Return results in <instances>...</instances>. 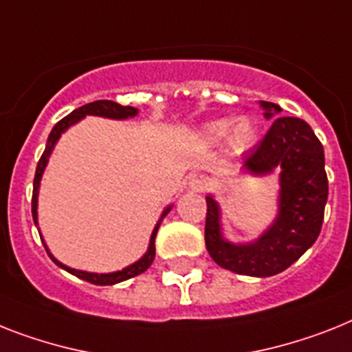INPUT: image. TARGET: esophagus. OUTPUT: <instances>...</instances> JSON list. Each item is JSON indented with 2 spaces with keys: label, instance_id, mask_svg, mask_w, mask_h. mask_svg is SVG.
Listing matches in <instances>:
<instances>
[{
  "label": "esophagus",
  "instance_id": "obj_1",
  "mask_svg": "<svg viewBox=\"0 0 352 352\" xmlns=\"http://www.w3.org/2000/svg\"><path fill=\"white\" fill-rule=\"evenodd\" d=\"M188 188L194 192H203L208 188V178L203 174H192L188 176Z\"/></svg>",
  "mask_w": 352,
  "mask_h": 352
}]
</instances>
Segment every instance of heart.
<instances>
[{"instance_id":"b5f03b06","label":"heart","mask_w":352,"mask_h":352,"mask_svg":"<svg viewBox=\"0 0 352 352\" xmlns=\"http://www.w3.org/2000/svg\"><path fill=\"white\" fill-rule=\"evenodd\" d=\"M228 130L231 131L230 133H228ZM203 133L210 142H219L228 135V149L235 155H239L254 144L255 136H257V127H255L254 120L248 117L237 118L234 120V124L230 118H217V120L208 122L207 126L203 127Z\"/></svg>"}]
</instances>
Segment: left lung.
<instances>
[{"mask_svg": "<svg viewBox=\"0 0 352 352\" xmlns=\"http://www.w3.org/2000/svg\"><path fill=\"white\" fill-rule=\"evenodd\" d=\"M264 118L283 111L274 102L261 100ZM324 147L309 124L295 117H278L257 147L243 160V170L252 176L278 173L277 216L250 243H232L223 235L221 208L207 196L205 245L221 268L248 277H272L304 255L320 234L327 201Z\"/></svg>", "mask_w": 352, "mask_h": 352, "instance_id": "obj_1", "label": "left lung"}]
</instances>
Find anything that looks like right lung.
Masks as SVG:
<instances>
[{"instance_id":"add662e5","label":"right lung","mask_w":352,"mask_h":352,"mask_svg":"<svg viewBox=\"0 0 352 352\" xmlns=\"http://www.w3.org/2000/svg\"><path fill=\"white\" fill-rule=\"evenodd\" d=\"M88 115H91V117L111 118V120H127V118L136 117V115H138V109H136V107H131V106H120V104L113 102V100H95V102H89V104H86V106L78 107V109H75V111L69 113L68 117H65L63 120H59L57 124H55L54 129H52V133H50V136H48V142H46L45 153H43V156H41L39 164H37L36 178H34V194H32V217H34V223H36V226H37V223H39L37 221V197H39L41 178H43V173H45L46 165H48V160H50V156H52V151H54L55 144L59 142V138L63 133H66L69 127L75 126L77 122H80L84 117H88ZM170 208H173V205H167V207L164 208V212H162V216H160L158 223H156L155 228H153V234H151L147 252H145V254L142 255L140 259L136 261V263L129 264V266L118 270V272H111V274H91V272H82V270L69 268V266H66V264H63L60 261L55 259L54 255H52L50 250H48V246H46L45 239H43V235H41V232H39V235H41V241H43V245H45L46 252H48V255H50L52 261H54V263L57 264L59 268L66 270L68 274L75 275V277H78V278H82V280H88V283H91V284H97V286H113V284H118V283H122V280H127V278L144 274L145 270L149 268L151 264H153V261H155V255H156V248H155L156 234H158L160 225H162V221H164V217L169 214Z\"/></svg>"}]
</instances>
